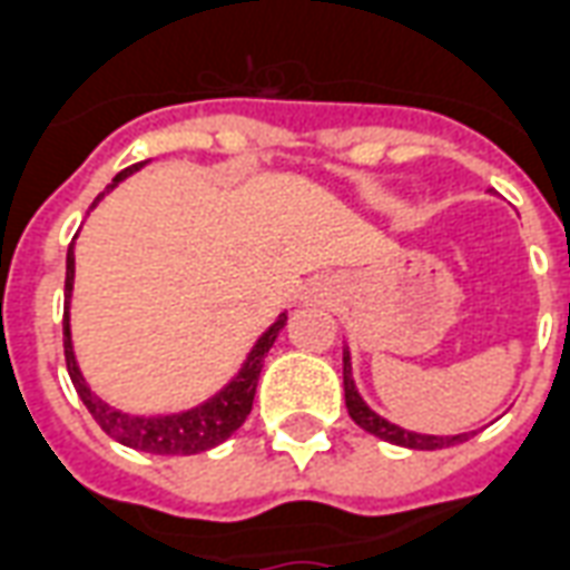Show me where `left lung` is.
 I'll return each instance as SVG.
<instances>
[{"instance_id":"obj_1","label":"left lung","mask_w":570,"mask_h":570,"mask_svg":"<svg viewBox=\"0 0 570 570\" xmlns=\"http://www.w3.org/2000/svg\"><path fill=\"white\" fill-rule=\"evenodd\" d=\"M342 384H345V405H348L351 421L357 423L361 430L379 435L382 442L400 444V448H412V451H442V448H451V444L469 442V432H460V435H421V432H409L396 426V423L384 421L382 414H375L361 400V393L354 387V379H351V354L348 348H342Z\"/></svg>"}]
</instances>
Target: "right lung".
<instances>
[{
  "label": "right lung",
  "mask_w": 570,
  "mask_h": 570,
  "mask_svg": "<svg viewBox=\"0 0 570 570\" xmlns=\"http://www.w3.org/2000/svg\"><path fill=\"white\" fill-rule=\"evenodd\" d=\"M138 168H144V161H138V165H131V168L126 170H119L117 177H114V183H110V188L117 186L119 179H126L128 174H135ZM96 200H101V195H98ZM92 207H96V204H92ZM71 288H75V243L68 246L66 261V318H62L66 366L77 396L83 400L89 414L96 417L98 426H101L110 439H117L119 444L135 448V451L158 453V456H191V453H204L209 451V448L222 444L246 423V417H249L252 412V402H255V391H258L261 370H264V361H267V351L273 348V342H276L279 331L285 327L288 315H279L276 324L255 342V348L249 351V357L243 363V370L237 372V379L230 384H225L213 400H207L204 405H198V409H188V412L179 414H165V417H135V414L117 412V409H110L107 402L98 400L96 393L87 387V382H83L80 370H77L75 348H71V324H68Z\"/></svg>",
  "instance_id": "obj_1"
}]
</instances>
